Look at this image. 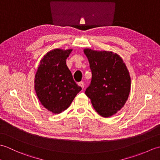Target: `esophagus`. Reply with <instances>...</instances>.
I'll list each match as a JSON object with an SVG mask.
<instances>
[{"instance_id":"34e87169","label":"esophagus","mask_w":160,"mask_h":160,"mask_svg":"<svg viewBox=\"0 0 160 160\" xmlns=\"http://www.w3.org/2000/svg\"><path fill=\"white\" fill-rule=\"evenodd\" d=\"M78 85L80 86L82 88V89H84V82H82V81H81V82H80L79 83H78Z\"/></svg>"}]
</instances>
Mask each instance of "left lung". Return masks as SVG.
Masks as SVG:
<instances>
[{"label": "left lung", "instance_id": "1", "mask_svg": "<svg viewBox=\"0 0 160 160\" xmlns=\"http://www.w3.org/2000/svg\"><path fill=\"white\" fill-rule=\"evenodd\" d=\"M91 81L85 94L98 114L108 118L124 107L131 89V78L122 58L111 52L85 49Z\"/></svg>", "mask_w": 160, "mask_h": 160}]
</instances>
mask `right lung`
<instances>
[{"label": "right lung", "mask_w": 160, "mask_h": 160, "mask_svg": "<svg viewBox=\"0 0 160 160\" xmlns=\"http://www.w3.org/2000/svg\"><path fill=\"white\" fill-rule=\"evenodd\" d=\"M71 51L56 49L47 53L40 61L35 76V90L40 102L56 114L66 110L82 90L66 64Z\"/></svg>", "instance_id": "obj_1"}]
</instances>
